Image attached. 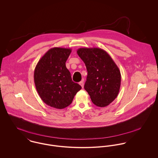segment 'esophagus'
I'll return each mask as SVG.
<instances>
[{
  "label": "esophagus",
  "instance_id": "obj_1",
  "mask_svg": "<svg viewBox=\"0 0 158 158\" xmlns=\"http://www.w3.org/2000/svg\"><path fill=\"white\" fill-rule=\"evenodd\" d=\"M79 84H80V85L82 87V88H83V87H84V82H83V81H81L79 83Z\"/></svg>",
  "mask_w": 158,
  "mask_h": 158
}]
</instances>
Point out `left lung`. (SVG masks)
<instances>
[{"instance_id":"left-lung-1","label":"left lung","mask_w":158,"mask_h":158,"mask_svg":"<svg viewBox=\"0 0 158 158\" xmlns=\"http://www.w3.org/2000/svg\"><path fill=\"white\" fill-rule=\"evenodd\" d=\"M77 54L88 71L85 89L92 103L99 107L109 105L117 97L121 74L110 55L100 48H80Z\"/></svg>"}]
</instances>
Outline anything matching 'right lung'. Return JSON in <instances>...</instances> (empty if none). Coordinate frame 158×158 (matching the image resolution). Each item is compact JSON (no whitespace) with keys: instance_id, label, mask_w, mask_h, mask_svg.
<instances>
[{"instance_id":"add662e5","label":"right lung","mask_w":158,"mask_h":158,"mask_svg":"<svg viewBox=\"0 0 158 158\" xmlns=\"http://www.w3.org/2000/svg\"><path fill=\"white\" fill-rule=\"evenodd\" d=\"M72 50L53 47L48 50L37 63L34 71V81L37 92L46 105L63 109L70 105L81 89L74 83L66 62Z\"/></svg>"}]
</instances>
